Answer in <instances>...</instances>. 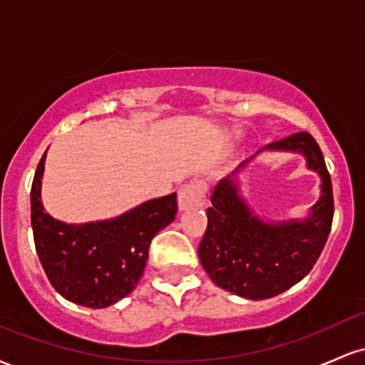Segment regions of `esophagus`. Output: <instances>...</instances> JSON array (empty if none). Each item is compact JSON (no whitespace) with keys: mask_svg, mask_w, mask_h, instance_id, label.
Segmentation results:
<instances>
[{"mask_svg":"<svg viewBox=\"0 0 365 365\" xmlns=\"http://www.w3.org/2000/svg\"><path fill=\"white\" fill-rule=\"evenodd\" d=\"M206 183L204 182H194L187 183L180 188L178 192V209L180 211H187V209L199 207L204 204V199H206Z\"/></svg>","mask_w":365,"mask_h":365,"instance_id":"1","label":"esophagus"}]
</instances>
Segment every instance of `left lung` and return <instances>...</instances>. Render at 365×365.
Returning <instances> with one entry per match:
<instances>
[{
	"instance_id": "left-lung-1",
	"label": "left lung",
	"mask_w": 365,
	"mask_h": 365,
	"mask_svg": "<svg viewBox=\"0 0 365 365\" xmlns=\"http://www.w3.org/2000/svg\"><path fill=\"white\" fill-rule=\"evenodd\" d=\"M262 150L302 153L320 175L322 195L304 220L271 222L254 213L240 194L237 175L255 156L217 182L199 261L216 287L249 300L279 295L309 274L328 240L334 211L329 173L311 133H293L257 153Z\"/></svg>"
}]
</instances>
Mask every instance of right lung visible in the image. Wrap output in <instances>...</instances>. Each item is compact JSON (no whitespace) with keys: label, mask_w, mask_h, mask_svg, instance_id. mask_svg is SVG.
<instances>
[{"label":"right lung","mask_w":365,"mask_h":365,"mask_svg":"<svg viewBox=\"0 0 365 365\" xmlns=\"http://www.w3.org/2000/svg\"><path fill=\"white\" fill-rule=\"evenodd\" d=\"M46 153L31 190V221L43 269L63 299L103 309L127 297L139 283L149 244L177 215V194L145 200L123 215L89 223H63L41 199Z\"/></svg>","instance_id":"right-lung-1"}]
</instances>
